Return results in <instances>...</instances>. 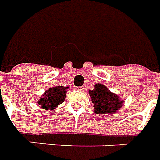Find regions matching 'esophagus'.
I'll return each mask as SVG.
<instances>
[{"label":"esophagus","mask_w":160,"mask_h":160,"mask_svg":"<svg viewBox=\"0 0 160 160\" xmlns=\"http://www.w3.org/2000/svg\"><path fill=\"white\" fill-rule=\"evenodd\" d=\"M74 88H75L76 90H79V91H83V90H84V87H83V86H80V87H75Z\"/></svg>","instance_id":"1"}]
</instances>
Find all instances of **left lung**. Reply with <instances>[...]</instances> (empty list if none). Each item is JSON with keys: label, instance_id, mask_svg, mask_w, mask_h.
Segmentation results:
<instances>
[{"label": "left lung", "instance_id": "obj_1", "mask_svg": "<svg viewBox=\"0 0 160 160\" xmlns=\"http://www.w3.org/2000/svg\"><path fill=\"white\" fill-rule=\"evenodd\" d=\"M89 94L94 103V112L97 114L113 115L120 109L123 103L119 100L118 95L111 93L104 85L96 84Z\"/></svg>", "mask_w": 160, "mask_h": 160}]
</instances>
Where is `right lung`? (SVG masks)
I'll use <instances>...</instances> for the list:
<instances>
[{"mask_svg": "<svg viewBox=\"0 0 160 160\" xmlns=\"http://www.w3.org/2000/svg\"><path fill=\"white\" fill-rule=\"evenodd\" d=\"M66 89L65 87H53L45 91L38 103L43 109H53L65 101Z\"/></svg>", "mask_w": 160, "mask_h": 160, "instance_id": "add662e5", "label": "right lung"}]
</instances>
